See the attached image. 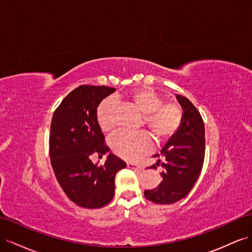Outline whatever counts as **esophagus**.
Listing matches in <instances>:
<instances>
[{
  "mask_svg": "<svg viewBox=\"0 0 252 252\" xmlns=\"http://www.w3.org/2000/svg\"><path fill=\"white\" fill-rule=\"evenodd\" d=\"M127 167L131 169H142V166L139 164H132V163H127Z\"/></svg>",
  "mask_w": 252,
  "mask_h": 252,
  "instance_id": "1",
  "label": "esophagus"
}]
</instances>
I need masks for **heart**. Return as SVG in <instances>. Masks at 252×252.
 Listing matches in <instances>:
<instances>
[{
	"instance_id": "1",
	"label": "heart",
	"mask_w": 252,
	"mask_h": 252,
	"mask_svg": "<svg viewBox=\"0 0 252 252\" xmlns=\"http://www.w3.org/2000/svg\"><path fill=\"white\" fill-rule=\"evenodd\" d=\"M126 100L144 114L143 122L157 143L164 142L176 133L182 121L180 107L172 101H163L162 96L148 87H141L129 92ZM115 100L106 97L96 108V121L101 130L110 131L114 126ZM114 154L127 161L139 159L151 148V140L144 132H117L109 140Z\"/></svg>"
}]
</instances>
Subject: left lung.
<instances>
[{"instance_id": "obj_1", "label": "left lung", "mask_w": 252, "mask_h": 252, "mask_svg": "<svg viewBox=\"0 0 252 252\" xmlns=\"http://www.w3.org/2000/svg\"><path fill=\"white\" fill-rule=\"evenodd\" d=\"M176 98L183 110L180 127L160 154L154 156L158 159L157 165L161 163L164 168L160 174L162 181L157 188L144 192L146 199L159 205L185 198L198 179L205 159V124L201 115L186 96L176 94Z\"/></svg>"}]
</instances>
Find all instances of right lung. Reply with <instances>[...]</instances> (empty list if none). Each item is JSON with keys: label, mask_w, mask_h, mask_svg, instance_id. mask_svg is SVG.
<instances>
[{"label": "right lung", "mask_w": 252, "mask_h": 252, "mask_svg": "<svg viewBox=\"0 0 252 252\" xmlns=\"http://www.w3.org/2000/svg\"><path fill=\"white\" fill-rule=\"evenodd\" d=\"M115 91L105 86H79L61 101L52 118L50 158L60 187L77 206L96 209L114 195L115 175L126 163L113 154L104 165L93 164V154L109 152L96 121V108Z\"/></svg>", "instance_id": "add662e5"}]
</instances>
